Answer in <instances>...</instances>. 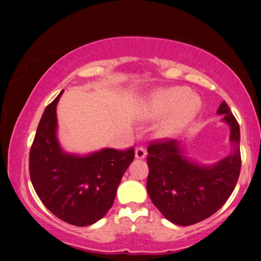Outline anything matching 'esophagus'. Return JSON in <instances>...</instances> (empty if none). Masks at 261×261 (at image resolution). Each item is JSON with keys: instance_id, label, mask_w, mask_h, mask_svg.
I'll list each match as a JSON object with an SVG mask.
<instances>
[{"instance_id": "1", "label": "esophagus", "mask_w": 261, "mask_h": 261, "mask_svg": "<svg viewBox=\"0 0 261 261\" xmlns=\"http://www.w3.org/2000/svg\"><path fill=\"white\" fill-rule=\"evenodd\" d=\"M146 154H147V152H146V149L144 147H141V146L135 148V156H137L138 159H144Z\"/></svg>"}]
</instances>
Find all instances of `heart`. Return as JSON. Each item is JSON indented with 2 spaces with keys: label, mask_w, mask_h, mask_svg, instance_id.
I'll return each mask as SVG.
<instances>
[{
  "label": "heart",
  "mask_w": 261,
  "mask_h": 261,
  "mask_svg": "<svg viewBox=\"0 0 261 261\" xmlns=\"http://www.w3.org/2000/svg\"><path fill=\"white\" fill-rule=\"evenodd\" d=\"M198 99L190 96L188 89L171 88L156 92L152 97L149 109L153 116L163 115L174 109L164 123V130L172 132L185 122L198 109Z\"/></svg>",
  "instance_id": "1"
}]
</instances>
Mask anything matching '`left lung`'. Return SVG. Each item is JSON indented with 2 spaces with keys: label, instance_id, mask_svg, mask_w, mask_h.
Returning a JSON list of instances; mask_svg holds the SVG:
<instances>
[{
  "label": "left lung",
  "instance_id": "1",
  "mask_svg": "<svg viewBox=\"0 0 261 261\" xmlns=\"http://www.w3.org/2000/svg\"><path fill=\"white\" fill-rule=\"evenodd\" d=\"M217 114H222V120L229 124L234 149L215 165L191 163L177 140L159 139L147 147V192L153 204L174 224L190 226L208 219L227 202L238 183L240 127L224 101Z\"/></svg>",
  "mask_w": 261,
  "mask_h": 261
}]
</instances>
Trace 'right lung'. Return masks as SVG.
<instances>
[{
	"label": "right lung",
	"instance_id": "1",
	"mask_svg": "<svg viewBox=\"0 0 261 261\" xmlns=\"http://www.w3.org/2000/svg\"><path fill=\"white\" fill-rule=\"evenodd\" d=\"M46 107L30 152L34 190L49 212L73 226L97 222L112 208L121 178L134 159V148H105L80 156L66 154L57 139V105Z\"/></svg>",
	"mask_w": 261,
	"mask_h": 261
}]
</instances>
